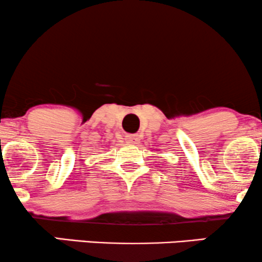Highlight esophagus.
I'll use <instances>...</instances> for the list:
<instances>
[{"label":"esophagus","instance_id":"esophagus-1","mask_svg":"<svg viewBox=\"0 0 262 262\" xmlns=\"http://www.w3.org/2000/svg\"><path fill=\"white\" fill-rule=\"evenodd\" d=\"M125 140H127L129 144H139V141H140V135L139 134H127L125 135Z\"/></svg>","mask_w":262,"mask_h":262}]
</instances>
